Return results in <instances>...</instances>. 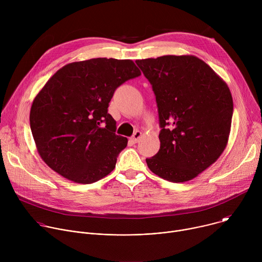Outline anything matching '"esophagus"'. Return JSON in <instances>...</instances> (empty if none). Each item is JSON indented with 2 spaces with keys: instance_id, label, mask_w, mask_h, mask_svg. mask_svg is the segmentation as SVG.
I'll return each mask as SVG.
<instances>
[{
  "instance_id": "34e87169",
  "label": "esophagus",
  "mask_w": 262,
  "mask_h": 262,
  "mask_svg": "<svg viewBox=\"0 0 262 262\" xmlns=\"http://www.w3.org/2000/svg\"><path fill=\"white\" fill-rule=\"evenodd\" d=\"M141 137H142V133H141L140 130H136V132L134 133L133 137L130 138V141H132L134 144H136V143L139 142V140H140Z\"/></svg>"
}]
</instances>
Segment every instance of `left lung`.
Listing matches in <instances>:
<instances>
[{
    "mask_svg": "<svg viewBox=\"0 0 262 262\" xmlns=\"http://www.w3.org/2000/svg\"><path fill=\"white\" fill-rule=\"evenodd\" d=\"M152 86L161 132L159 152L148 168L172 182H184L212 165L225 149L233 100L227 84L195 56L137 60Z\"/></svg>",
    "mask_w": 262,
    "mask_h": 262,
    "instance_id": "8db88e82",
    "label": "left lung"
}]
</instances>
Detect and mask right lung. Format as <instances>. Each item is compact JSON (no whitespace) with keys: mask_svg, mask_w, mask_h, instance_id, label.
<instances>
[{"mask_svg":"<svg viewBox=\"0 0 262 262\" xmlns=\"http://www.w3.org/2000/svg\"><path fill=\"white\" fill-rule=\"evenodd\" d=\"M141 76L132 60L96 58L59 69L35 97L32 135L41 159L63 177L93 183L114 170L127 139L108 113L115 90Z\"/></svg>","mask_w":262,"mask_h":262,"instance_id":"1","label":"right lung"}]
</instances>
